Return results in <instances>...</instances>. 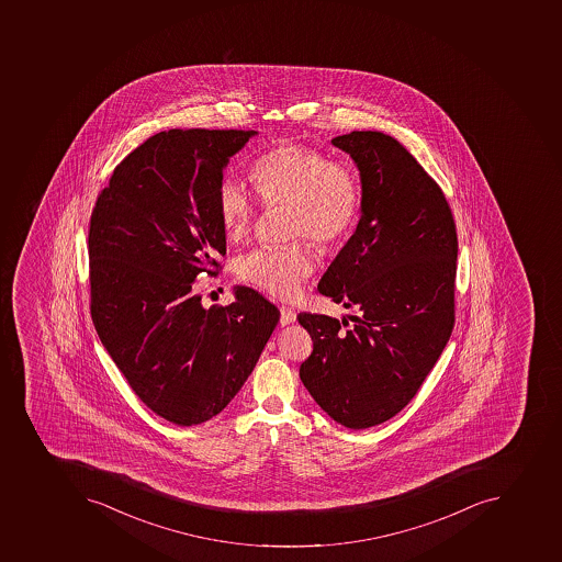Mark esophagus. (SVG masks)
<instances>
[{
  "label": "esophagus",
  "instance_id": "obj_1",
  "mask_svg": "<svg viewBox=\"0 0 562 562\" xmlns=\"http://www.w3.org/2000/svg\"><path fill=\"white\" fill-rule=\"evenodd\" d=\"M279 313H281V319H279V322H281V325H283V327H286V325H292V323H295L296 314L295 311L292 310V307L281 305V307H279Z\"/></svg>",
  "mask_w": 562,
  "mask_h": 562
}]
</instances>
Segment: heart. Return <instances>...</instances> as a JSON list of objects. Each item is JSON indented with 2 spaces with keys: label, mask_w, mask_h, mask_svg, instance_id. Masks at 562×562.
Returning a JSON list of instances; mask_svg holds the SVG:
<instances>
[{
  "label": "heart",
  "mask_w": 562,
  "mask_h": 562,
  "mask_svg": "<svg viewBox=\"0 0 562 562\" xmlns=\"http://www.w3.org/2000/svg\"><path fill=\"white\" fill-rule=\"evenodd\" d=\"M252 181L267 207L290 205L288 237H311L322 248L339 246L360 216L362 190L351 165L328 158L318 147L284 142L252 165ZM216 209L228 239L240 240L251 231L257 204L237 179H223ZM314 272L310 244L290 243L246 252L237 274L246 283L284 301L295 299Z\"/></svg>",
  "instance_id": "heart-1"
}]
</instances>
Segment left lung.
I'll use <instances>...</instances> for the list:
<instances>
[{
  "label": "left lung",
  "mask_w": 562,
  "mask_h": 562,
  "mask_svg": "<svg viewBox=\"0 0 562 562\" xmlns=\"http://www.w3.org/2000/svg\"><path fill=\"white\" fill-rule=\"evenodd\" d=\"M362 182L357 231L319 279L351 322L296 316L313 339L301 380L331 420L369 429L415 397L456 323V222L438 182L381 132L331 138Z\"/></svg>",
  "instance_id": "1"
}]
</instances>
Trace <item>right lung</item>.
Masks as SVG:
<instances>
[{
	"mask_svg": "<svg viewBox=\"0 0 562 562\" xmlns=\"http://www.w3.org/2000/svg\"><path fill=\"white\" fill-rule=\"evenodd\" d=\"M257 132L156 133L114 168L89 226L91 318L142 403L181 427L222 413L257 366L279 310L248 286L205 310L202 272L226 255L223 168Z\"/></svg>",
	"mask_w": 562,
	"mask_h": 562,
	"instance_id": "1",
	"label": "right lung"
}]
</instances>
